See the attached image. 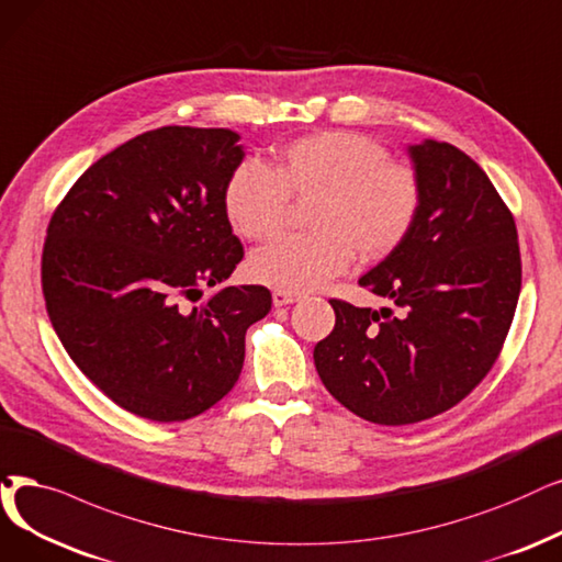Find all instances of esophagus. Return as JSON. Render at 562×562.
I'll use <instances>...</instances> for the list:
<instances>
[{
    "label": "esophagus",
    "mask_w": 562,
    "mask_h": 562,
    "mask_svg": "<svg viewBox=\"0 0 562 562\" xmlns=\"http://www.w3.org/2000/svg\"><path fill=\"white\" fill-rule=\"evenodd\" d=\"M300 300V293H290V290H274L272 293V302L274 306H285V304H293Z\"/></svg>",
    "instance_id": "1"
}]
</instances>
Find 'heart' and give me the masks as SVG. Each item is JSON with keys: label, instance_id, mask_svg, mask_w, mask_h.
<instances>
[{"label": "heart", "instance_id": "b5f03b06", "mask_svg": "<svg viewBox=\"0 0 562 562\" xmlns=\"http://www.w3.org/2000/svg\"><path fill=\"white\" fill-rule=\"evenodd\" d=\"M290 198L308 200V233L283 235L251 260V277L279 290L318 288L350 267L355 251L380 260L408 239L424 189L417 170L394 161L385 145L350 131H321L288 143L274 168L241 161L223 205L246 239H269L283 226Z\"/></svg>", "mask_w": 562, "mask_h": 562}]
</instances>
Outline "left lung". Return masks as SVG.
<instances>
[{"instance_id":"obj_1","label":"left lung","mask_w":562,"mask_h":562,"mask_svg":"<svg viewBox=\"0 0 562 562\" xmlns=\"http://www.w3.org/2000/svg\"><path fill=\"white\" fill-rule=\"evenodd\" d=\"M424 200L413 233L359 279L394 308L331 297L313 350L329 394L373 424L454 408L496 364L521 290L516 223L486 172L450 143L411 147Z\"/></svg>"}]
</instances>
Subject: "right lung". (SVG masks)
Instances as JSON below:
<instances>
[{
  "mask_svg": "<svg viewBox=\"0 0 562 562\" xmlns=\"http://www.w3.org/2000/svg\"><path fill=\"white\" fill-rule=\"evenodd\" d=\"M228 128L161 126L89 166L43 244L48 316L76 367L120 408L182 422L241 373L265 285H223L244 258L223 205L241 164ZM214 286L202 300V288Z\"/></svg>",
  "mask_w": 562,
  "mask_h": 562,
  "instance_id": "1",
  "label": "right lung"
}]
</instances>
